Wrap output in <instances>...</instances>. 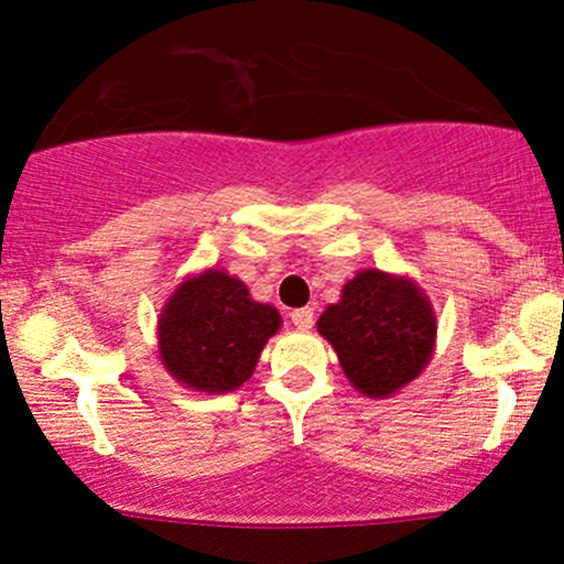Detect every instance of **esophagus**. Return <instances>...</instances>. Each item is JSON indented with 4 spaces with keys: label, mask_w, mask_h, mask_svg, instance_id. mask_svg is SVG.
Masks as SVG:
<instances>
[{
    "label": "esophagus",
    "mask_w": 564,
    "mask_h": 564,
    "mask_svg": "<svg viewBox=\"0 0 564 564\" xmlns=\"http://www.w3.org/2000/svg\"><path fill=\"white\" fill-rule=\"evenodd\" d=\"M291 323H294L300 332H307V328H313L315 323V313L310 307H300V310H291Z\"/></svg>",
    "instance_id": "esophagus-1"
}]
</instances>
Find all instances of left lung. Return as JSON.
I'll list each match as a JSON object with an SVG mask.
<instances>
[{
  "instance_id": "left-lung-1",
  "label": "left lung",
  "mask_w": 564,
  "mask_h": 564,
  "mask_svg": "<svg viewBox=\"0 0 564 564\" xmlns=\"http://www.w3.org/2000/svg\"><path fill=\"white\" fill-rule=\"evenodd\" d=\"M318 332L332 341L347 379L368 398H384L422 373L435 347L432 304L408 278L364 270L326 307Z\"/></svg>"
}]
</instances>
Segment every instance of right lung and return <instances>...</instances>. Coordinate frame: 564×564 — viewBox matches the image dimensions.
Masks as SVG:
<instances>
[{
  "label": "right lung",
  "instance_id": "add662e5",
  "mask_svg": "<svg viewBox=\"0 0 564 564\" xmlns=\"http://www.w3.org/2000/svg\"><path fill=\"white\" fill-rule=\"evenodd\" d=\"M278 326V310L251 300L238 278L206 270L180 283L166 302L159 352L180 384L198 392H232L251 377Z\"/></svg>",
  "mask_w": 564,
  "mask_h": 564
}]
</instances>
